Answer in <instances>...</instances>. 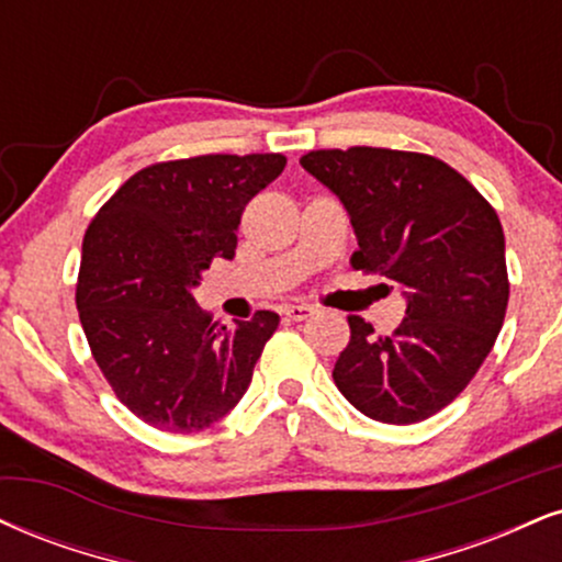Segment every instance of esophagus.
<instances>
[{
    "label": "esophagus",
    "mask_w": 562,
    "mask_h": 562,
    "mask_svg": "<svg viewBox=\"0 0 562 562\" xmlns=\"http://www.w3.org/2000/svg\"><path fill=\"white\" fill-rule=\"evenodd\" d=\"M311 314H314V306H308V303H290V306H285V316L293 322L308 319Z\"/></svg>",
    "instance_id": "esophagus-1"
}]
</instances>
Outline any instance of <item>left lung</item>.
<instances>
[{
    "mask_svg": "<svg viewBox=\"0 0 562 562\" xmlns=\"http://www.w3.org/2000/svg\"><path fill=\"white\" fill-rule=\"evenodd\" d=\"M301 167L346 206L358 240L353 267L384 277L405 299L392 335L348 316L337 390L382 424L435 416L474 380L503 327L510 285L497 212L427 154L329 148L308 151Z\"/></svg>",
    "mask_w": 562,
    "mask_h": 562,
    "instance_id": "left-lung-1",
    "label": "left lung"
}]
</instances>
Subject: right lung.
<instances>
[{"mask_svg": "<svg viewBox=\"0 0 562 562\" xmlns=\"http://www.w3.org/2000/svg\"><path fill=\"white\" fill-rule=\"evenodd\" d=\"M282 154H206L135 172L86 229L76 303L101 374L140 422L188 435L246 395L280 316L212 322L193 290L233 259L240 214L285 170Z\"/></svg>", "mask_w": 562, "mask_h": 562, "instance_id": "add662e5", "label": "right lung"}]
</instances>
